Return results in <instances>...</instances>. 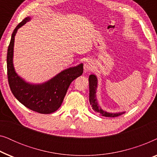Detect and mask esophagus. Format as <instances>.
<instances>
[{"label":"esophagus","mask_w":157,"mask_h":157,"mask_svg":"<svg viewBox=\"0 0 157 157\" xmlns=\"http://www.w3.org/2000/svg\"><path fill=\"white\" fill-rule=\"evenodd\" d=\"M83 68H84V71H91L92 68H93V65H92V63L91 61H86L84 63V65H83Z\"/></svg>","instance_id":"obj_1"}]
</instances>
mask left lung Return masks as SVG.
Segmentation results:
<instances>
[{
	"instance_id": "obj_1",
	"label": "left lung",
	"mask_w": 157,
	"mask_h": 157,
	"mask_svg": "<svg viewBox=\"0 0 157 157\" xmlns=\"http://www.w3.org/2000/svg\"><path fill=\"white\" fill-rule=\"evenodd\" d=\"M89 102L90 104L91 105L92 109L94 111L99 113L100 115L103 116V117H117L119 116H121L123 114L124 112L122 113H108L106 111L102 110L98 106L97 100H96V87H97V78L95 75H90L89 76Z\"/></svg>"
}]
</instances>
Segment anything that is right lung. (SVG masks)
Wrapping results in <instances>:
<instances>
[{
	"mask_svg": "<svg viewBox=\"0 0 157 157\" xmlns=\"http://www.w3.org/2000/svg\"><path fill=\"white\" fill-rule=\"evenodd\" d=\"M29 20V17L25 18L17 25L12 33L7 53L8 84L13 96L28 109L40 113H51L61 106L71 83L83 74V65L81 63L64 70L42 84L32 85L25 82L15 71L13 55L16 32Z\"/></svg>",
	"mask_w": 157,
	"mask_h": 157,
	"instance_id": "right-lung-1",
	"label": "right lung"
}]
</instances>
